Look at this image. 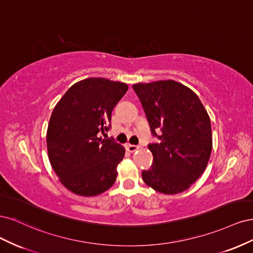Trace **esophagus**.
<instances>
[{
    "label": "esophagus",
    "mask_w": 253,
    "mask_h": 253,
    "mask_svg": "<svg viewBox=\"0 0 253 253\" xmlns=\"http://www.w3.org/2000/svg\"><path fill=\"white\" fill-rule=\"evenodd\" d=\"M140 147L139 145H135V144H127V151L129 152H135L137 150H139Z\"/></svg>",
    "instance_id": "1"
}]
</instances>
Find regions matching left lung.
<instances>
[{
	"label": "left lung",
	"instance_id": "1",
	"mask_svg": "<svg viewBox=\"0 0 253 253\" xmlns=\"http://www.w3.org/2000/svg\"><path fill=\"white\" fill-rule=\"evenodd\" d=\"M153 136V165L142 171L145 185L173 195L191 187L205 171L212 151L211 122L200 98L183 84L160 80L133 84Z\"/></svg>",
	"mask_w": 253,
	"mask_h": 253
}]
</instances>
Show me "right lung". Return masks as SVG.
Returning a JSON list of instances; mask_svg holds the SVG:
<instances>
[{
    "mask_svg": "<svg viewBox=\"0 0 253 253\" xmlns=\"http://www.w3.org/2000/svg\"><path fill=\"white\" fill-rule=\"evenodd\" d=\"M127 84L87 78L67 89L53 109L46 134L50 165L60 182L80 196L109 190L124 159V145L100 134L109 131L112 111Z\"/></svg>",
    "mask_w": 253,
    "mask_h": 253,
    "instance_id": "1",
    "label": "right lung"
}]
</instances>
